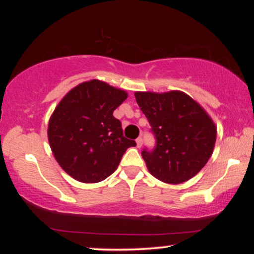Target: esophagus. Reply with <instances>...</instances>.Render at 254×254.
Returning <instances> with one entry per match:
<instances>
[{
    "label": "esophagus",
    "instance_id": "34e87169",
    "mask_svg": "<svg viewBox=\"0 0 254 254\" xmlns=\"http://www.w3.org/2000/svg\"><path fill=\"white\" fill-rule=\"evenodd\" d=\"M142 143H143V139H142V137H138V138L136 139L137 148H141V147H142Z\"/></svg>",
    "mask_w": 254,
    "mask_h": 254
}]
</instances>
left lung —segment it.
I'll return each mask as SVG.
<instances>
[{"label":"left lung","instance_id":"obj_1","mask_svg":"<svg viewBox=\"0 0 254 254\" xmlns=\"http://www.w3.org/2000/svg\"><path fill=\"white\" fill-rule=\"evenodd\" d=\"M135 98L155 138L153 149L142 150L150 173L167 184L196 176L210 159L216 141V127L205 111L182 92H137Z\"/></svg>","mask_w":254,"mask_h":254}]
</instances>
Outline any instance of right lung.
Returning a JSON list of instances; mask_svg holds the SVG:
<instances>
[{
	"mask_svg": "<svg viewBox=\"0 0 254 254\" xmlns=\"http://www.w3.org/2000/svg\"><path fill=\"white\" fill-rule=\"evenodd\" d=\"M127 94L98 80L83 82L62 99L49 122L57 162L81 183H99L117 170L133 139L125 138L113 111Z\"/></svg>",
	"mask_w": 254,
	"mask_h": 254,
	"instance_id": "obj_1",
	"label": "right lung"
}]
</instances>
